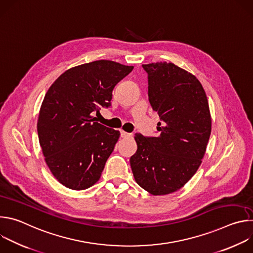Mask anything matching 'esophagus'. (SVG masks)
I'll return each mask as SVG.
<instances>
[{
    "mask_svg": "<svg viewBox=\"0 0 253 253\" xmlns=\"http://www.w3.org/2000/svg\"><path fill=\"white\" fill-rule=\"evenodd\" d=\"M121 137L122 138H129V137H132V134L131 133H127V132L121 130Z\"/></svg>",
    "mask_w": 253,
    "mask_h": 253,
    "instance_id": "obj_1",
    "label": "esophagus"
}]
</instances>
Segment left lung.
<instances>
[{
  "label": "left lung",
  "mask_w": 253,
  "mask_h": 253,
  "mask_svg": "<svg viewBox=\"0 0 253 253\" xmlns=\"http://www.w3.org/2000/svg\"><path fill=\"white\" fill-rule=\"evenodd\" d=\"M142 67L148 74L149 102L162 123L157 137L135 134L130 165L139 186L166 195L183 187L202 162L211 133L209 105L201 83L184 69L167 62Z\"/></svg>",
  "instance_id": "8db88e82"
}]
</instances>
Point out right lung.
<instances>
[{
  "instance_id": "right-lung-1",
  "label": "right lung",
  "mask_w": 253,
  "mask_h": 253,
  "mask_svg": "<svg viewBox=\"0 0 253 253\" xmlns=\"http://www.w3.org/2000/svg\"><path fill=\"white\" fill-rule=\"evenodd\" d=\"M133 66L99 60L71 68L47 91L40 108L37 130L45 161L67 188L84 190L100 179L120 132L92 116L111 105L116 84Z\"/></svg>"
}]
</instances>
